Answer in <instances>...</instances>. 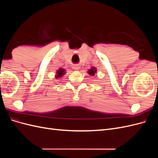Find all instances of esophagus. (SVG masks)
Returning a JSON list of instances; mask_svg holds the SVG:
<instances>
[{"instance_id": "1", "label": "esophagus", "mask_w": 158, "mask_h": 158, "mask_svg": "<svg viewBox=\"0 0 158 158\" xmlns=\"http://www.w3.org/2000/svg\"><path fill=\"white\" fill-rule=\"evenodd\" d=\"M73 69L74 70H78L80 69V66L78 65H77V64H75V65L73 66Z\"/></svg>"}]
</instances>
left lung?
Instances as JSON below:
<instances>
[{
    "label": "left lung",
    "mask_w": 158,
    "mask_h": 158,
    "mask_svg": "<svg viewBox=\"0 0 158 158\" xmlns=\"http://www.w3.org/2000/svg\"><path fill=\"white\" fill-rule=\"evenodd\" d=\"M96 72H97V69H95V67H92V68H91L88 71V73L90 75V76H94L95 75V74L96 73Z\"/></svg>",
    "instance_id": "1"
}]
</instances>
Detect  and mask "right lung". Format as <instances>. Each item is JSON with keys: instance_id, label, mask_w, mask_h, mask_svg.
Listing matches in <instances>:
<instances>
[{"instance_id": "add662e5", "label": "right lung", "mask_w": 158, "mask_h": 158, "mask_svg": "<svg viewBox=\"0 0 158 158\" xmlns=\"http://www.w3.org/2000/svg\"><path fill=\"white\" fill-rule=\"evenodd\" d=\"M66 70L64 69H59V70H57L56 71V74L55 75V78L57 79V78H59L60 77H62L63 75L65 74L66 73Z\"/></svg>"}]
</instances>
